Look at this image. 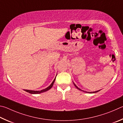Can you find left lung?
Masks as SVG:
<instances>
[{
    "mask_svg": "<svg viewBox=\"0 0 123 123\" xmlns=\"http://www.w3.org/2000/svg\"><path fill=\"white\" fill-rule=\"evenodd\" d=\"M74 85L75 86V87H76L77 89H78V90H80V91H83V92H86V93H96V92H98V91H99L100 90H98V91H94V92H86V91H83V90H81L80 89H79V88H78V87L77 86V85L75 84L74 83Z\"/></svg>",
    "mask_w": 123,
    "mask_h": 123,
    "instance_id": "left-lung-1",
    "label": "left lung"
}]
</instances>
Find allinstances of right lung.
Wrapping results in <instances>:
<instances>
[{"instance_id": "add662e5", "label": "right lung", "mask_w": 123, "mask_h": 123, "mask_svg": "<svg viewBox=\"0 0 123 123\" xmlns=\"http://www.w3.org/2000/svg\"><path fill=\"white\" fill-rule=\"evenodd\" d=\"M55 79H54L53 81H52V83H51V84L49 85V86L46 87V89L40 90V91H33V90H24V91H25L26 92H29V93H31V94H39V93H42V92H46L47 91H48V90H49L52 87V86L53 85L54 82H55Z\"/></svg>"}]
</instances>
